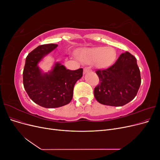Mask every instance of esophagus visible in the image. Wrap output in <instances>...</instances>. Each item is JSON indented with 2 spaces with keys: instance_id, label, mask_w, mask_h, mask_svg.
I'll list each match as a JSON object with an SVG mask.
<instances>
[{
  "instance_id": "esophagus-1",
  "label": "esophagus",
  "mask_w": 160,
  "mask_h": 160,
  "mask_svg": "<svg viewBox=\"0 0 160 160\" xmlns=\"http://www.w3.org/2000/svg\"><path fill=\"white\" fill-rule=\"evenodd\" d=\"M89 71H91V69L89 68V67H85L83 69V73L86 74L87 72H88Z\"/></svg>"
}]
</instances>
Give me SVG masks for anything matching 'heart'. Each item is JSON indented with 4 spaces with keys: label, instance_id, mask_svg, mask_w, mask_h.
<instances>
[{
    "label": "heart",
    "instance_id": "obj_1",
    "mask_svg": "<svg viewBox=\"0 0 160 160\" xmlns=\"http://www.w3.org/2000/svg\"><path fill=\"white\" fill-rule=\"evenodd\" d=\"M79 58L87 64L95 63L99 68H108L116 58V51L112 47H94L82 51Z\"/></svg>",
    "mask_w": 160,
    "mask_h": 160
}]
</instances>
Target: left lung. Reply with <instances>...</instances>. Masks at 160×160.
Segmentation results:
<instances>
[{
    "instance_id": "1",
    "label": "left lung",
    "mask_w": 160,
    "mask_h": 160,
    "mask_svg": "<svg viewBox=\"0 0 160 160\" xmlns=\"http://www.w3.org/2000/svg\"><path fill=\"white\" fill-rule=\"evenodd\" d=\"M96 73L100 84L95 87L94 96L103 105L119 107L128 103L136 96L141 85L137 60L127 51L112 66L96 71Z\"/></svg>"
}]
</instances>
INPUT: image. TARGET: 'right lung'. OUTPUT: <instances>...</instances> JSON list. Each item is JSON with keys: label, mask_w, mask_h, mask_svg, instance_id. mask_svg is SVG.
<instances>
[{"label": "right lung", "mask_w": 160, "mask_h": 160, "mask_svg": "<svg viewBox=\"0 0 160 160\" xmlns=\"http://www.w3.org/2000/svg\"><path fill=\"white\" fill-rule=\"evenodd\" d=\"M56 44L37 47L28 53L23 70V85L29 98L45 108H56L71 102L76 82L83 76V69H67L55 62L51 71L42 72L38 66L43 57L57 47Z\"/></svg>", "instance_id": "1"}]
</instances>
